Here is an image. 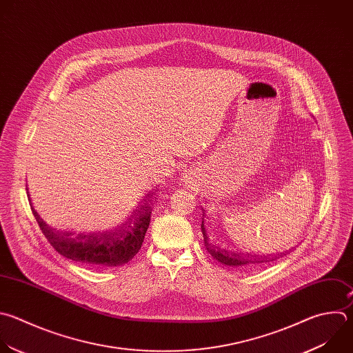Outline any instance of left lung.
Here are the masks:
<instances>
[{"label":"left lung","mask_w":353,"mask_h":353,"mask_svg":"<svg viewBox=\"0 0 353 353\" xmlns=\"http://www.w3.org/2000/svg\"><path fill=\"white\" fill-rule=\"evenodd\" d=\"M202 214L205 216V209H202ZM203 216H202V224H201V230H202V234H203V244H205V248L208 250V252L216 259L219 261L220 263H224L227 266H234V268H247L250 265H262L265 262H272V261H276L277 258L283 256V254L279 255V257L276 255H268V256H259V255H251V254H243L241 251H237L231 248L228 244L225 243H217V241H212L209 234H208V228L205 225V220H203Z\"/></svg>","instance_id":"left-lung-1"}]
</instances>
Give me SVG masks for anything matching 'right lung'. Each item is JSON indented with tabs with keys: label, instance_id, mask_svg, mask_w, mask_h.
<instances>
[{
	"label": "right lung",
	"instance_id": "right-lung-1",
	"mask_svg": "<svg viewBox=\"0 0 353 353\" xmlns=\"http://www.w3.org/2000/svg\"><path fill=\"white\" fill-rule=\"evenodd\" d=\"M30 208L40 230L58 254L91 268H114L132 261L141 250L152 213L151 203L144 201L119 228L99 232H73L61 231L47 224L33 208L32 199Z\"/></svg>",
	"mask_w": 353,
	"mask_h": 353
}]
</instances>
